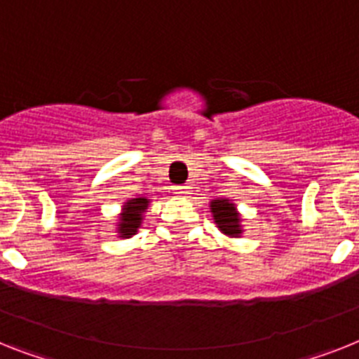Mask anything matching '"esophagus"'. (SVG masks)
<instances>
[{
    "mask_svg": "<svg viewBox=\"0 0 359 359\" xmlns=\"http://www.w3.org/2000/svg\"><path fill=\"white\" fill-rule=\"evenodd\" d=\"M173 194L177 195V197H188V195L191 194V188H189V186H175Z\"/></svg>",
    "mask_w": 359,
    "mask_h": 359,
    "instance_id": "1",
    "label": "esophagus"
}]
</instances>
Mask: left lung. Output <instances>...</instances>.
<instances>
[{"mask_svg": "<svg viewBox=\"0 0 359 359\" xmlns=\"http://www.w3.org/2000/svg\"><path fill=\"white\" fill-rule=\"evenodd\" d=\"M213 221L217 228L228 237H241L243 236V224H241V215L237 212L236 204L230 198H213L210 203Z\"/></svg>", "mask_w": 359, "mask_h": 359, "instance_id": "obj_1", "label": "left lung"}]
</instances>
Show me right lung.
I'll return each mask as SVG.
<instances>
[{
	"label": "right lung",
	"mask_w": 359,
	"mask_h": 359,
	"mask_svg": "<svg viewBox=\"0 0 359 359\" xmlns=\"http://www.w3.org/2000/svg\"><path fill=\"white\" fill-rule=\"evenodd\" d=\"M149 206V198L137 197L126 201L122 206V213L118 215V222H116V233L122 239H129L138 231L140 224H142L144 212Z\"/></svg>",
	"instance_id": "1"
}]
</instances>
